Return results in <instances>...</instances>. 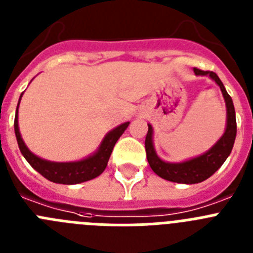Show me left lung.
<instances>
[{
  "label": "left lung",
  "instance_id": "left-lung-1",
  "mask_svg": "<svg viewBox=\"0 0 253 253\" xmlns=\"http://www.w3.org/2000/svg\"><path fill=\"white\" fill-rule=\"evenodd\" d=\"M194 72L196 76H209L220 87L225 106H227V128L222 138L204 154L189 161H184V162L171 163L161 160L154 151L153 128L151 124H148V133H147L144 144H146L147 160H148L149 166L160 177L172 181V182H178V184H199L209 178L214 172L218 171L228 156L231 154L237 134L236 111H234L233 101L231 96L228 95L223 82L219 80L216 73L210 72V71L194 68Z\"/></svg>",
  "mask_w": 253,
  "mask_h": 253
}]
</instances>
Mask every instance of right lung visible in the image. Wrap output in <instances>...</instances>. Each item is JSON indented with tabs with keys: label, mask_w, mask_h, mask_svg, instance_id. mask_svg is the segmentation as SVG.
<instances>
[{
	"label": "right lung",
	"mask_w": 253,
	"mask_h": 253,
	"mask_svg": "<svg viewBox=\"0 0 253 253\" xmlns=\"http://www.w3.org/2000/svg\"><path fill=\"white\" fill-rule=\"evenodd\" d=\"M21 96H20V100H21ZM17 110H19V104H17L13 126H15L17 144H19V148L21 151L22 156L30 163V166L33 169L39 172L40 175L44 176L46 180L51 181V182H55V184H81V182L92 180V178L101 175L104 169H106L107 162H109V158H110V154L113 152L115 143L122 137V134L124 133L125 129L128 128L129 125V122H126L109 131L105 135L104 139H102L99 149L92 156H88L84 160L77 161V162H51V161H46L38 157L33 152L29 151V148L26 147L24 140H22L21 134H20L19 130Z\"/></svg>",
	"instance_id": "1"
}]
</instances>
